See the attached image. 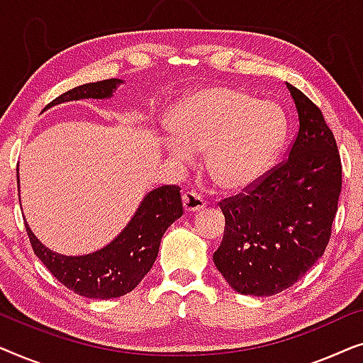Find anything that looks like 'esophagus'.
Segmentation results:
<instances>
[{
    "mask_svg": "<svg viewBox=\"0 0 363 363\" xmlns=\"http://www.w3.org/2000/svg\"><path fill=\"white\" fill-rule=\"evenodd\" d=\"M183 206H185L186 213H195L200 211L201 208L206 206L205 198L198 195L196 191H185L183 193Z\"/></svg>",
    "mask_w": 363,
    "mask_h": 363,
    "instance_id": "obj_1",
    "label": "esophagus"
}]
</instances>
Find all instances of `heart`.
<instances>
[{
  "label": "heart",
  "mask_w": 363,
  "mask_h": 363,
  "mask_svg": "<svg viewBox=\"0 0 363 363\" xmlns=\"http://www.w3.org/2000/svg\"><path fill=\"white\" fill-rule=\"evenodd\" d=\"M173 155L206 152V170L223 190H245L269 170L282 150L287 118L272 101L231 87H210L178 104L172 117Z\"/></svg>",
  "instance_id": "1"
}]
</instances>
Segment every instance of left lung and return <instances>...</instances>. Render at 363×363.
I'll return each mask as SVG.
<instances>
[{"mask_svg":"<svg viewBox=\"0 0 363 363\" xmlns=\"http://www.w3.org/2000/svg\"><path fill=\"white\" fill-rule=\"evenodd\" d=\"M299 128L287 158L247 193L220 203L225 235L216 269L240 294L274 296L324 255L342 190V163L320 108L286 82Z\"/></svg>","mask_w":363,"mask_h":363,"instance_id":"left-lung-1","label":"left lung"}]
</instances>
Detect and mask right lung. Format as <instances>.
I'll return each instance as SVG.
<instances>
[{
  "label": "right lung",
  "instance_id": "add662e5",
  "mask_svg": "<svg viewBox=\"0 0 363 363\" xmlns=\"http://www.w3.org/2000/svg\"><path fill=\"white\" fill-rule=\"evenodd\" d=\"M118 84H122L121 79L84 84L54 99L48 107L81 99H108ZM182 215L180 188L175 185L155 188L143 198L135 215L116 240L102 250L84 256H66L51 251L34 236L26 221L24 225L34 255L61 284L89 299H113L135 289L152 269L162 236Z\"/></svg>",
  "mask_w": 363,
  "mask_h": 363
}]
</instances>
